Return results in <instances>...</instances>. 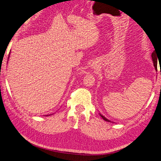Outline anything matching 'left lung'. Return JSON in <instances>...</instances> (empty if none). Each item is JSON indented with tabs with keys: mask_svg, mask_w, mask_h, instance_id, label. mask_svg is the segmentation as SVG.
<instances>
[{
	"mask_svg": "<svg viewBox=\"0 0 161 161\" xmlns=\"http://www.w3.org/2000/svg\"><path fill=\"white\" fill-rule=\"evenodd\" d=\"M155 51H153V53H152V60H153V63H154V66L155 67V69L157 70V62H158V59H157V57H158V56H157V53H156V52H155ZM100 114L101 117H102V119H103L104 121H106L108 122H111L109 120V119H106L105 117H103V115H102L101 114Z\"/></svg>",
	"mask_w": 161,
	"mask_h": 161,
	"instance_id": "obj_1",
	"label": "left lung"
}]
</instances>
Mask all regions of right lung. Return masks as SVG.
<instances>
[{
	"instance_id": "1",
	"label": "right lung",
	"mask_w": 161,
	"mask_h": 161,
	"mask_svg": "<svg viewBox=\"0 0 161 161\" xmlns=\"http://www.w3.org/2000/svg\"><path fill=\"white\" fill-rule=\"evenodd\" d=\"M47 116H48V115H47Z\"/></svg>"
}]
</instances>
